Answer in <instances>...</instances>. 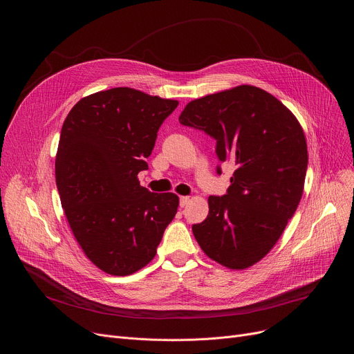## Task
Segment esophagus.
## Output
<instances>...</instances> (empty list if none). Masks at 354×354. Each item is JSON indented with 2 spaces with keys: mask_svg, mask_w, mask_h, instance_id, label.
<instances>
[{
  "mask_svg": "<svg viewBox=\"0 0 354 354\" xmlns=\"http://www.w3.org/2000/svg\"><path fill=\"white\" fill-rule=\"evenodd\" d=\"M190 201V197L189 196H182L180 198H179V205H180V207H185L187 203Z\"/></svg>",
  "mask_w": 354,
  "mask_h": 354,
  "instance_id": "34e87169",
  "label": "esophagus"
}]
</instances>
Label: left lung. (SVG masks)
Instances as JSON below:
<instances>
[{
  "label": "left lung",
  "instance_id": "8db88e82",
  "mask_svg": "<svg viewBox=\"0 0 354 354\" xmlns=\"http://www.w3.org/2000/svg\"><path fill=\"white\" fill-rule=\"evenodd\" d=\"M179 122L213 137L218 161L235 165L227 193L210 196L207 218L192 225L196 241L228 269L255 265L279 241L304 190L302 127L279 99L252 85L192 100Z\"/></svg>",
  "mask_w": 354,
  "mask_h": 354
}]
</instances>
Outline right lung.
Instances as JSON below:
<instances>
[{
  "label": "right lung",
  "instance_id": "1",
  "mask_svg": "<svg viewBox=\"0 0 354 354\" xmlns=\"http://www.w3.org/2000/svg\"><path fill=\"white\" fill-rule=\"evenodd\" d=\"M178 100L127 86L82 97L63 123L56 183L71 231L88 259L113 276L154 259L179 197L138 182L157 133Z\"/></svg>",
  "mask_w": 354,
  "mask_h": 354
}]
</instances>
